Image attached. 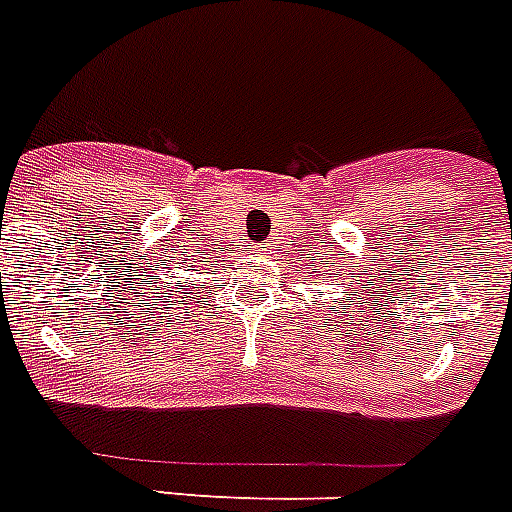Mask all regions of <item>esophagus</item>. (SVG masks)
<instances>
[{"instance_id":"esophagus-1","label":"esophagus","mask_w":512,"mask_h":512,"mask_svg":"<svg viewBox=\"0 0 512 512\" xmlns=\"http://www.w3.org/2000/svg\"><path fill=\"white\" fill-rule=\"evenodd\" d=\"M257 257L260 260H270V255H273V249H270V244H260V247H255Z\"/></svg>"}]
</instances>
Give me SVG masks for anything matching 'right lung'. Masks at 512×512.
Instances as JSON below:
<instances>
[{"instance_id":"right-lung-1","label":"right lung","mask_w":512,"mask_h":512,"mask_svg":"<svg viewBox=\"0 0 512 512\" xmlns=\"http://www.w3.org/2000/svg\"><path fill=\"white\" fill-rule=\"evenodd\" d=\"M169 276H171V268L166 270V273H163V278L161 276H153V278H156L158 286H156V289H150V294H156V291H161V294H171V299H174V302H176L179 296L187 294V289L176 291V289H179V286H176V281H171ZM192 289H197V283H192ZM182 299H187V296H182Z\"/></svg>"}]
</instances>
